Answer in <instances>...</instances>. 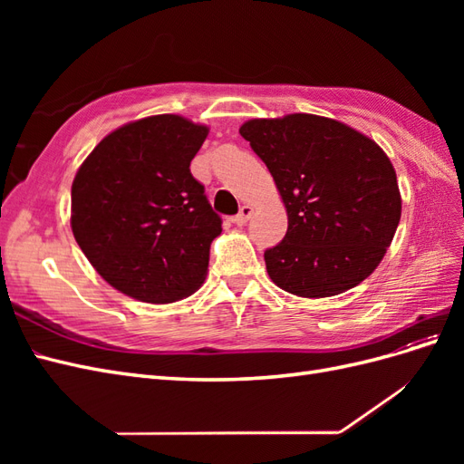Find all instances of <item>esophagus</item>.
<instances>
[{
    "instance_id": "obj_1",
    "label": "esophagus",
    "mask_w": 464,
    "mask_h": 464,
    "mask_svg": "<svg viewBox=\"0 0 464 464\" xmlns=\"http://www.w3.org/2000/svg\"><path fill=\"white\" fill-rule=\"evenodd\" d=\"M251 215H254V207H251V205H244V207L240 208V213H237V215L232 218V222L237 224V227H242V224H246V222L249 220Z\"/></svg>"
}]
</instances>
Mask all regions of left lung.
Here are the masks:
<instances>
[{"mask_svg":"<svg viewBox=\"0 0 464 464\" xmlns=\"http://www.w3.org/2000/svg\"><path fill=\"white\" fill-rule=\"evenodd\" d=\"M240 135L269 168L288 215L283 242L265 251L273 283L327 298L368 278L401 220L397 174L383 149L314 114L249 120Z\"/></svg>","mask_w":464,"mask_h":464,"instance_id":"8db88e82","label":"left lung"}]
</instances>
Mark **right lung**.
Wrapping results in <instances>:
<instances>
[{"instance_id": "right-lung-1", "label": "right lung", "mask_w": 464, "mask_h": 464, "mask_svg": "<svg viewBox=\"0 0 464 464\" xmlns=\"http://www.w3.org/2000/svg\"><path fill=\"white\" fill-rule=\"evenodd\" d=\"M207 125L176 114L125 123L81 164L72 230L110 286L147 304L188 298L207 276L222 220L189 164Z\"/></svg>"}]
</instances>
